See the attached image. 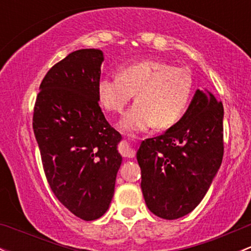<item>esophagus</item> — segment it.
I'll use <instances>...</instances> for the list:
<instances>
[{"mask_svg":"<svg viewBox=\"0 0 251 251\" xmlns=\"http://www.w3.org/2000/svg\"><path fill=\"white\" fill-rule=\"evenodd\" d=\"M120 153L124 157H127V158H132L136 155V151L131 148V145L128 143H123V145L120 147Z\"/></svg>","mask_w":251,"mask_h":251,"instance_id":"1","label":"esophagus"}]
</instances>
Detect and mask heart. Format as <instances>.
Returning a JSON list of instances; mask_svg holds the SVG:
<instances>
[{
	"label": "heart",
	"instance_id": "b5f03b06",
	"mask_svg": "<svg viewBox=\"0 0 251 251\" xmlns=\"http://www.w3.org/2000/svg\"><path fill=\"white\" fill-rule=\"evenodd\" d=\"M193 92V79L186 69L162 60H142L126 65L119 76L99 79V100L107 111L123 113L136 94L137 103L126 112L120 127L127 133L147 131L153 125L168 128L186 111Z\"/></svg>",
	"mask_w": 251,
	"mask_h": 251
}]
</instances>
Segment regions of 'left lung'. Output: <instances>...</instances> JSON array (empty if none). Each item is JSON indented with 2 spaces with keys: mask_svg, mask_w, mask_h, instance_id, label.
<instances>
[{
  "mask_svg": "<svg viewBox=\"0 0 251 251\" xmlns=\"http://www.w3.org/2000/svg\"><path fill=\"white\" fill-rule=\"evenodd\" d=\"M223 103L207 90L195 92L188 109L161 136L143 140L137 151L148 208L168 220L199 205L222 164Z\"/></svg>",
  "mask_w": 251,
  "mask_h": 251,
  "instance_id": "8db88e82",
  "label": "left lung"
}]
</instances>
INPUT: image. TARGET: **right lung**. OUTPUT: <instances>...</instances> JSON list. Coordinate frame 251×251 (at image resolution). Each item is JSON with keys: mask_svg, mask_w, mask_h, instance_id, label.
I'll return each instance as SVG.
<instances>
[{"mask_svg": "<svg viewBox=\"0 0 251 251\" xmlns=\"http://www.w3.org/2000/svg\"><path fill=\"white\" fill-rule=\"evenodd\" d=\"M103 53L82 49L48 71L33 112V131L44 172L57 199L78 218L108 210L121 164V134L99 106Z\"/></svg>", "mask_w": 251, "mask_h": 251, "instance_id": "add662e5", "label": "right lung"}]
</instances>
